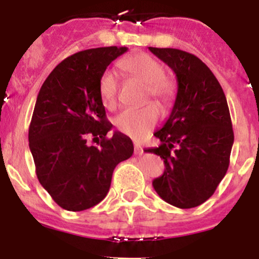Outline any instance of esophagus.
Instances as JSON below:
<instances>
[{
  "label": "esophagus",
  "instance_id": "esophagus-1",
  "mask_svg": "<svg viewBox=\"0 0 259 259\" xmlns=\"http://www.w3.org/2000/svg\"><path fill=\"white\" fill-rule=\"evenodd\" d=\"M143 148L140 145H138V144H135V146H134V153L137 154V155H142L143 154Z\"/></svg>",
  "mask_w": 259,
  "mask_h": 259
}]
</instances>
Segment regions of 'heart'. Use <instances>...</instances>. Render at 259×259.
Masks as SVG:
<instances>
[{
  "instance_id": "heart-1",
  "label": "heart",
  "mask_w": 259,
  "mask_h": 259,
  "mask_svg": "<svg viewBox=\"0 0 259 259\" xmlns=\"http://www.w3.org/2000/svg\"><path fill=\"white\" fill-rule=\"evenodd\" d=\"M119 67L133 79L146 85L148 96L155 99L161 105L170 103L174 95L173 82L165 76L164 66L148 54H138L122 59ZM119 79L113 70H105L99 81V94L106 109L116 105ZM159 109L155 104H149L142 109H126L115 117V125L121 133L134 139H142L158 122Z\"/></svg>"
}]
</instances>
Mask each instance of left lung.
Returning a JSON list of instances; mask_svg holds the SVG:
<instances>
[{"instance_id": "obj_1", "label": "left lung", "mask_w": 259, "mask_h": 259, "mask_svg": "<svg viewBox=\"0 0 259 259\" xmlns=\"http://www.w3.org/2000/svg\"><path fill=\"white\" fill-rule=\"evenodd\" d=\"M174 71L178 93L171 113L154 137L163 176L153 180L159 197L188 209L203 204L226 176L234 142L231 114L221 83L195 55L178 49L149 48Z\"/></svg>"}]
</instances>
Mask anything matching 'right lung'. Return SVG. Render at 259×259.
Instances as JSON below:
<instances>
[{"label":"right lung","instance_id":"right-lung-1","mask_svg":"<svg viewBox=\"0 0 259 259\" xmlns=\"http://www.w3.org/2000/svg\"><path fill=\"white\" fill-rule=\"evenodd\" d=\"M127 48L83 50L60 62L42 83L28 142L40 184L61 208L71 211L99 204L110 189L115 166L134 153L130 138L106 119L99 81ZM90 135L99 147L88 146Z\"/></svg>","mask_w":259,"mask_h":259}]
</instances>
